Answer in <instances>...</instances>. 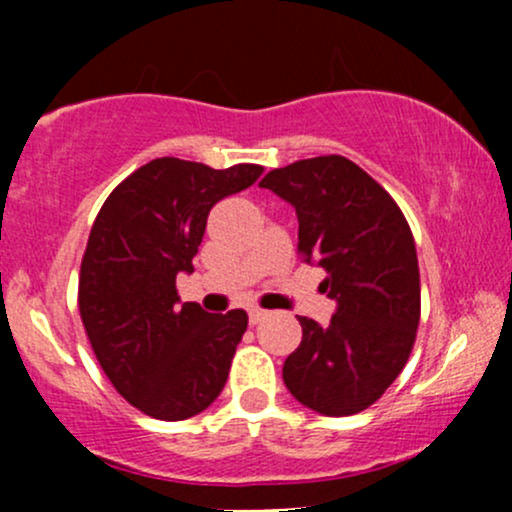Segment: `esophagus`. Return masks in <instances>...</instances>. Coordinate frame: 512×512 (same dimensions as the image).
I'll return each instance as SVG.
<instances>
[{
    "label": "esophagus",
    "mask_w": 512,
    "mask_h": 512,
    "mask_svg": "<svg viewBox=\"0 0 512 512\" xmlns=\"http://www.w3.org/2000/svg\"><path fill=\"white\" fill-rule=\"evenodd\" d=\"M248 315H250V325H257V322H262L269 313H267V310H262V308H250Z\"/></svg>",
    "instance_id": "obj_1"
}]
</instances>
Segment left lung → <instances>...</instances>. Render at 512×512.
Returning a JSON list of instances; mask_svg holds the SVG:
<instances>
[{
    "label": "left lung",
    "instance_id": "1",
    "mask_svg": "<svg viewBox=\"0 0 512 512\" xmlns=\"http://www.w3.org/2000/svg\"><path fill=\"white\" fill-rule=\"evenodd\" d=\"M260 187L296 209L298 252L325 269L322 286L337 301L327 327L298 317L303 339L286 358L284 383L317 414H358L414 349L421 281L409 223L366 170L337 154L269 170Z\"/></svg>",
    "mask_w": 512,
    "mask_h": 512
}]
</instances>
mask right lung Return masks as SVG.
<instances>
[{"label": "right lung", "instance_id": "add662e5", "mask_svg": "<svg viewBox=\"0 0 512 512\" xmlns=\"http://www.w3.org/2000/svg\"><path fill=\"white\" fill-rule=\"evenodd\" d=\"M262 170L154 158L110 192L93 221L79 274L81 322L103 373L146 416L190 419L226 385L248 313L180 303L175 276L195 269L211 207L248 190Z\"/></svg>", "mask_w": 512, "mask_h": 512}]
</instances>
